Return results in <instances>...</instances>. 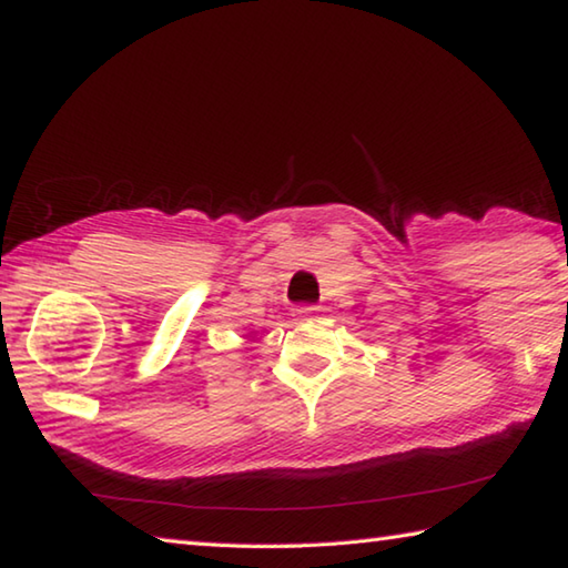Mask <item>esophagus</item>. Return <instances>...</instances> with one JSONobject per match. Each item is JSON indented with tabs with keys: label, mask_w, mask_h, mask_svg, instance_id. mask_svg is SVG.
Here are the masks:
<instances>
[{
	"label": "esophagus",
	"mask_w": 568,
	"mask_h": 568,
	"mask_svg": "<svg viewBox=\"0 0 568 568\" xmlns=\"http://www.w3.org/2000/svg\"><path fill=\"white\" fill-rule=\"evenodd\" d=\"M315 315H318V307H315V305H297V307H295V318H297V321L315 318Z\"/></svg>",
	"instance_id": "esophagus-1"
}]
</instances>
